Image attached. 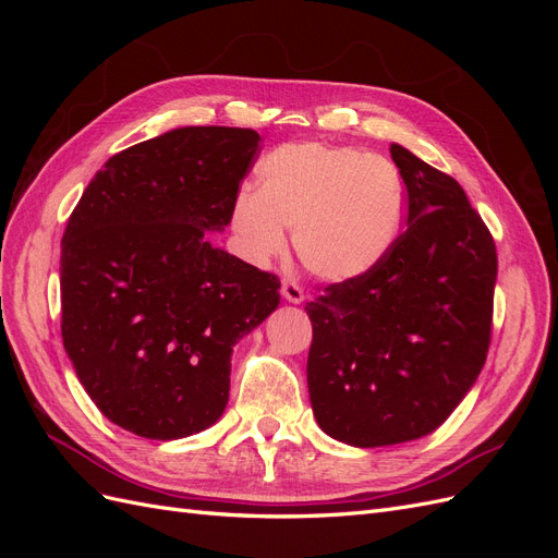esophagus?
Instances as JSON below:
<instances>
[{
	"mask_svg": "<svg viewBox=\"0 0 558 558\" xmlns=\"http://www.w3.org/2000/svg\"><path fill=\"white\" fill-rule=\"evenodd\" d=\"M281 295L289 300V302H293V305H300V302L305 300V291H302L300 283H295L293 279H283L281 281Z\"/></svg>",
	"mask_w": 558,
	"mask_h": 558,
	"instance_id": "34e87169",
	"label": "esophagus"
}]
</instances>
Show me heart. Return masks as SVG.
Here are the masks:
<instances>
[{"mask_svg": "<svg viewBox=\"0 0 558 558\" xmlns=\"http://www.w3.org/2000/svg\"><path fill=\"white\" fill-rule=\"evenodd\" d=\"M258 191L242 185L230 228L244 256L265 263L293 246L310 275L344 283L367 277L393 251L408 211L396 167L356 146L283 144L258 162Z\"/></svg>", "mask_w": 558, "mask_h": 558, "instance_id": "heart-1", "label": "heart"}]
</instances>
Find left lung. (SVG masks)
Returning a JSON list of instances; mask_svg holds the SVG:
<instances>
[{
	"label": "left lung",
	"instance_id": "left-lung-1",
	"mask_svg": "<svg viewBox=\"0 0 558 558\" xmlns=\"http://www.w3.org/2000/svg\"><path fill=\"white\" fill-rule=\"evenodd\" d=\"M408 230L363 279L314 302L307 386L316 424L351 447L416 440L477 381L492 342L498 256L449 174L391 144Z\"/></svg>",
	"mask_w": 558,
	"mask_h": 558
}]
</instances>
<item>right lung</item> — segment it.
I'll list each match as a JSON object with an SVG mask.
<instances>
[{"label":"right lung","mask_w":558,"mask_h":558,"mask_svg":"<svg viewBox=\"0 0 558 558\" xmlns=\"http://www.w3.org/2000/svg\"><path fill=\"white\" fill-rule=\"evenodd\" d=\"M244 128H177L105 162L62 238V342L116 426L179 440L214 426L232 347L279 307L281 283L209 232L258 154Z\"/></svg>","instance_id":"obj_1"}]
</instances>
